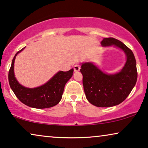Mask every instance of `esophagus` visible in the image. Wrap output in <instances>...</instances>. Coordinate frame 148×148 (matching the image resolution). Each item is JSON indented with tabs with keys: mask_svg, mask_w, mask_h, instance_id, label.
I'll use <instances>...</instances> for the list:
<instances>
[{
	"mask_svg": "<svg viewBox=\"0 0 148 148\" xmlns=\"http://www.w3.org/2000/svg\"><path fill=\"white\" fill-rule=\"evenodd\" d=\"M80 69H81V67H80V66L79 65V64H75V65L73 66V69H74L75 72L79 71Z\"/></svg>",
	"mask_w": 148,
	"mask_h": 148,
	"instance_id": "1",
	"label": "esophagus"
}]
</instances>
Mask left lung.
<instances>
[{
  "label": "left lung",
  "instance_id": "1",
  "mask_svg": "<svg viewBox=\"0 0 148 148\" xmlns=\"http://www.w3.org/2000/svg\"><path fill=\"white\" fill-rule=\"evenodd\" d=\"M101 44L104 46L113 45L123 50L127 56L124 67L119 73L109 75L103 73L92 62H85L82 64L80 71L89 102L98 107H111L123 102L135 86L136 60L132 50L115 38H104Z\"/></svg>",
  "mask_w": 148,
  "mask_h": 148
}]
</instances>
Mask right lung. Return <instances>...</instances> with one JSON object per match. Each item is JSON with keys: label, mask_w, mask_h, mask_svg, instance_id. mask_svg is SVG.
Listing matches in <instances>:
<instances>
[{"label": "right lung", "mask_w": 148, "mask_h": 148, "mask_svg": "<svg viewBox=\"0 0 148 148\" xmlns=\"http://www.w3.org/2000/svg\"><path fill=\"white\" fill-rule=\"evenodd\" d=\"M24 48L18 51L14 56L9 71V82L17 98L24 104L35 108H47L55 106L61 100L66 83L73 75V69L68 71H59L47 83L38 88H27L19 84L14 74V62L16 56Z\"/></svg>", "instance_id": "right-lung-1"}]
</instances>
